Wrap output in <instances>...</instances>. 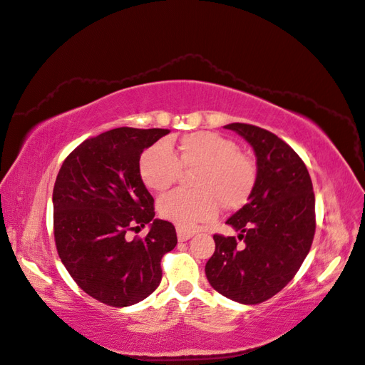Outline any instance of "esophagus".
<instances>
[{
    "instance_id": "esophagus-1",
    "label": "esophagus",
    "mask_w": 365,
    "mask_h": 365,
    "mask_svg": "<svg viewBox=\"0 0 365 365\" xmlns=\"http://www.w3.org/2000/svg\"><path fill=\"white\" fill-rule=\"evenodd\" d=\"M192 235H195V230H188V229H182V227L177 229L178 242H187V240H190Z\"/></svg>"
}]
</instances>
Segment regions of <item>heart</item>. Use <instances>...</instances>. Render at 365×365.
Wrapping results in <instances>:
<instances>
[{
    "instance_id": "obj_1",
    "label": "heart",
    "mask_w": 365,
    "mask_h": 365,
    "mask_svg": "<svg viewBox=\"0 0 365 365\" xmlns=\"http://www.w3.org/2000/svg\"><path fill=\"white\" fill-rule=\"evenodd\" d=\"M191 175V191H173L158 200V213L178 227L191 229L210 221L222 210L242 208L255 185V166L238 152L232 139L212 131L185 135L177 145L155 143L141 153L139 177L145 188L161 192L178 180L182 170Z\"/></svg>"
}]
</instances>
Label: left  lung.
Listing matches in <instances>:
<instances>
[{
    "mask_svg": "<svg viewBox=\"0 0 365 365\" xmlns=\"http://www.w3.org/2000/svg\"><path fill=\"white\" fill-rule=\"evenodd\" d=\"M226 128L252 145L257 175L250 202L226 221L238 238L213 235L216 246L205 274L222 297L259 304L292 281L311 251L315 235L312 180L299 155L274 133L240 122Z\"/></svg>",
    "mask_w": 365,
    "mask_h": 365,
    "instance_id": "8db88e82",
    "label": "left lung"
}]
</instances>
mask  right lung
Returning a JSON list of instances; mask_svg holds the SVG:
<instances>
[{"label":"right lung","mask_w":365,"mask_h":365,"mask_svg":"<svg viewBox=\"0 0 365 365\" xmlns=\"http://www.w3.org/2000/svg\"><path fill=\"white\" fill-rule=\"evenodd\" d=\"M165 128H114L73 149L53 188V230L61 262L89 297L113 307L143 301L161 282V259L177 245L175 227L155 220L139 177L141 153ZM145 223L144 239L126 238Z\"/></svg>","instance_id":"add662e5"}]
</instances>
